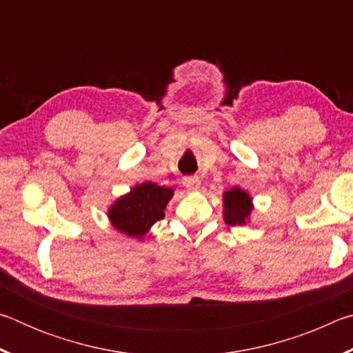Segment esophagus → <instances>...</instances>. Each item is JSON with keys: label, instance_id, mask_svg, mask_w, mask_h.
I'll return each instance as SVG.
<instances>
[{"label": "esophagus", "instance_id": "obj_1", "mask_svg": "<svg viewBox=\"0 0 353 353\" xmlns=\"http://www.w3.org/2000/svg\"><path fill=\"white\" fill-rule=\"evenodd\" d=\"M183 185L187 187L190 191H196L201 187V179L198 176H188L183 177Z\"/></svg>", "mask_w": 353, "mask_h": 353}]
</instances>
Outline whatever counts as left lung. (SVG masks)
Here are the masks:
<instances>
[{
	"label": "left lung",
	"mask_w": 353,
	"mask_h": 353,
	"mask_svg": "<svg viewBox=\"0 0 353 353\" xmlns=\"http://www.w3.org/2000/svg\"><path fill=\"white\" fill-rule=\"evenodd\" d=\"M223 210L225 224L244 225L249 223L250 213L254 210L252 198L240 187L227 190L223 193Z\"/></svg>",
	"instance_id": "obj_1"
}]
</instances>
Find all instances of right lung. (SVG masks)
Listing matches in <instances>:
<instances>
[{"mask_svg":"<svg viewBox=\"0 0 353 353\" xmlns=\"http://www.w3.org/2000/svg\"><path fill=\"white\" fill-rule=\"evenodd\" d=\"M174 190L159 187L157 183L143 182L119 196L107 212L110 224L121 234L143 241L149 229L165 218V208Z\"/></svg>","mask_w":353,"mask_h":353,"instance_id":"right-lung-1","label":"right lung"}]
</instances>
